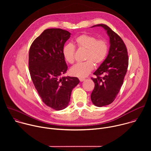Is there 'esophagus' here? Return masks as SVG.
I'll use <instances>...</instances> for the list:
<instances>
[{
	"label": "esophagus",
	"mask_w": 151,
	"mask_h": 151,
	"mask_svg": "<svg viewBox=\"0 0 151 151\" xmlns=\"http://www.w3.org/2000/svg\"><path fill=\"white\" fill-rule=\"evenodd\" d=\"M85 80V78H79V81H81V82H83V81H84Z\"/></svg>",
	"instance_id": "1"
}]
</instances>
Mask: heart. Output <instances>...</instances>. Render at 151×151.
Wrapping results in <instances>:
<instances>
[{"label": "heart", "instance_id": "obj_1", "mask_svg": "<svg viewBox=\"0 0 151 151\" xmlns=\"http://www.w3.org/2000/svg\"><path fill=\"white\" fill-rule=\"evenodd\" d=\"M75 44L79 49L86 51L84 59L87 61L75 64L70 69V73L73 76L82 78L87 76L93 70L94 63L99 65L103 63L108 52V45L104 40H97L96 37L86 34L77 37ZM62 52L67 62L70 64L74 63L75 48L72 44L64 45Z\"/></svg>", "mask_w": 151, "mask_h": 151}]
</instances>
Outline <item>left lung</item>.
Wrapping results in <instances>:
<instances>
[{
	"instance_id": "8db88e82",
	"label": "left lung",
	"mask_w": 151,
	"mask_h": 151,
	"mask_svg": "<svg viewBox=\"0 0 151 151\" xmlns=\"http://www.w3.org/2000/svg\"><path fill=\"white\" fill-rule=\"evenodd\" d=\"M101 27L109 37L110 47L106 58L93 73L97 77L91 78L95 87L91 94L93 103L97 107L111 104L115 99L126 75L128 57L122 39L107 26L101 24L92 26ZM102 74L103 77L99 76Z\"/></svg>"
}]
</instances>
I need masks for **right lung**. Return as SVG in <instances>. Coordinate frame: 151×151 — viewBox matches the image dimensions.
<instances>
[{
  "label": "right lung",
  "instance_id": "1",
  "mask_svg": "<svg viewBox=\"0 0 151 151\" xmlns=\"http://www.w3.org/2000/svg\"><path fill=\"white\" fill-rule=\"evenodd\" d=\"M70 35L61 29L45 30L29 50V69L35 87L43 102L56 111L69 105L72 91L80 82L76 77H60L68 70L62 50Z\"/></svg>",
  "mask_w": 151,
  "mask_h": 151
}]
</instances>
